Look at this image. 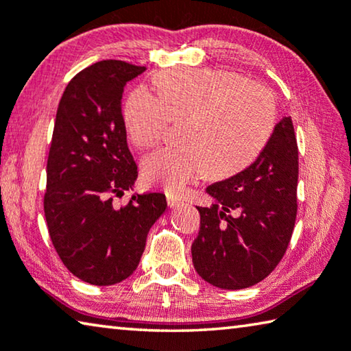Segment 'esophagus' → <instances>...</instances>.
Returning <instances> with one entry per match:
<instances>
[{"label":"esophagus","instance_id":"1","mask_svg":"<svg viewBox=\"0 0 351 351\" xmlns=\"http://www.w3.org/2000/svg\"><path fill=\"white\" fill-rule=\"evenodd\" d=\"M167 203H169V206L171 209H176V208H181L182 204V199L181 198H178V197H175V195H167Z\"/></svg>","mask_w":351,"mask_h":351}]
</instances>
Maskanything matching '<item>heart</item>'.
<instances>
[{"label": "heart", "instance_id": "b5f03b06", "mask_svg": "<svg viewBox=\"0 0 351 351\" xmlns=\"http://www.w3.org/2000/svg\"><path fill=\"white\" fill-rule=\"evenodd\" d=\"M159 93L137 87L123 117L138 147L160 141L171 120L186 119L184 147H167L142 160L143 180L181 192L209 173L234 175L252 164L271 136L276 106L271 92L230 70L175 71L158 82Z\"/></svg>", "mask_w": 351, "mask_h": 351}]
</instances>
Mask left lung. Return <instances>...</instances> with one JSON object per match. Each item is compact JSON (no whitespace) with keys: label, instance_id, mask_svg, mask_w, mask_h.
Wrapping results in <instances>:
<instances>
[{"label":"left lung","instance_id":"8db88e82","mask_svg":"<svg viewBox=\"0 0 351 351\" xmlns=\"http://www.w3.org/2000/svg\"><path fill=\"white\" fill-rule=\"evenodd\" d=\"M298 148L291 117L275 125L254 162L208 186L192 263L206 282L228 291L258 285L291 242L297 217ZM234 210V217L229 210Z\"/></svg>","mask_w":351,"mask_h":351}]
</instances>
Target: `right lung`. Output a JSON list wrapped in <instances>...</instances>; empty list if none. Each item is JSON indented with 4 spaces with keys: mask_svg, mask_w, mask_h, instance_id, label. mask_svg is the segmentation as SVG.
<instances>
[{
    "mask_svg": "<svg viewBox=\"0 0 351 351\" xmlns=\"http://www.w3.org/2000/svg\"><path fill=\"white\" fill-rule=\"evenodd\" d=\"M143 71L101 60L69 82L58 106L43 206L59 258L88 285L112 286L131 276L149 228L167 209L165 195L156 192L132 195L123 208L112 202L137 180L121 95L126 82Z\"/></svg>",
    "mask_w": 351,
    "mask_h": 351,
    "instance_id": "right-lung-1",
    "label": "right lung"
}]
</instances>
